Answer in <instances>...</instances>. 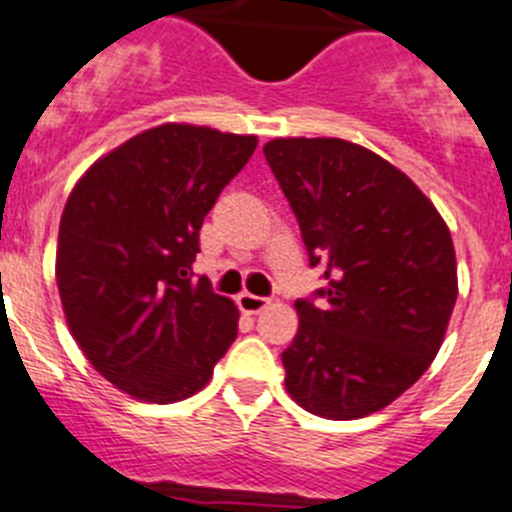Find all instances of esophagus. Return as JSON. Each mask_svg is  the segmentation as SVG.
Instances as JSON below:
<instances>
[{"mask_svg": "<svg viewBox=\"0 0 512 512\" xmlns=\"http://www.w3.org/2000/svg\"><path fill=\"white\" fill-rule=\"evenodd\" d=\"M270 303V298H262V296H255V293H239L237 296V306L242 308L245 313H260L262 308Z\"/></svg>", "mask_w": 512, "mask_h": 512, "instance_id": "obj_1", "label": "esophagus"}]
</instances>
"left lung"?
<instances>
[{"label":"left lung","instance_id":"left-lung-1","mask_svg":"<svg viewBox=\"0 0 512 512\" xmlns=\"http://www.w3.org/2000/svg\"><path fill=\"white\" fill-rule=\"evenodd\" d=\"M265 158L296 211L324 303L296 301L285 390L331 421L382 411L428 370L459 296L444 216L385 158L339 137H275Z\"/></svg>","mask_w":512,"mask_h":512}]
</instances>
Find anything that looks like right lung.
<instances>
[{
	"instance_id": "right-lung-1",
	"label": "right lung",
	"mask_w": 512,
	"mask_h": 512,
	"mask_svg": "<svg viewBox=\"0 0 512 512\" xmlns=\"http://www.w3.org/2000/svg\"><path fill=\"white\" fill-rule=\"evenodd\" d=\"M255 147V135L165 122L101 155L73 186L55 247L63 316L122 393L191 398L237 339L234 301L191 275L204 216Z\"/></svg>"
}]
</instances>
